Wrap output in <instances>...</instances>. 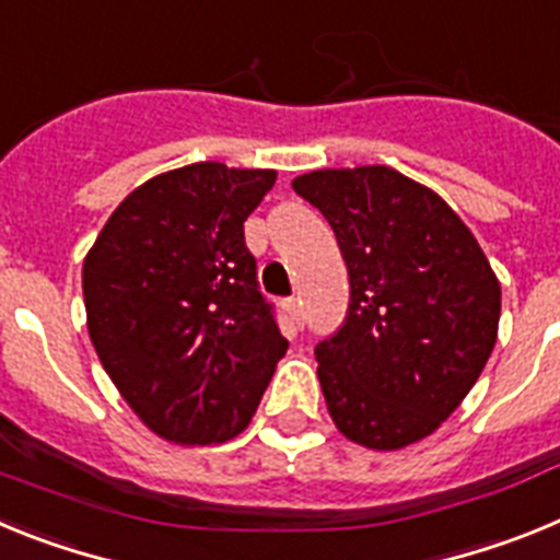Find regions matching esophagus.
Listing matches in <instances>:
<instances>
[{
  "label": "esophagus",
  "instance_id": "34e87169",
  "mask_svg": "<svg viewBox=\"0 0 560 560\" xmlns=\"http://www.w3.org/2000/svg\"><path fill=\"white\" fill-rule=\"evenodd\" d=\"M285 314L291 316V323H294L296 328H303V325H305L303 303H300V300H296V296H291V300H285Z\"/></svg>",
  "mask_w": 560,
  "mask_h": 560
}]
</instances>
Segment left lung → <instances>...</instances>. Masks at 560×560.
<instances>
[{"label": "left lung", "mask_w": 560, "mask_h": 560, "mask_svg": "<svg viewBox=\"0 0 560 560\" xmlns=\"http://www.w3.org/2000/svg\"><path fill=\"white\" fill-rule=\"evenodd\" d=\"M291 187L334 226L350 277L345 325L316 345L330 418L364 448L412 446L463 404L497 345V275L457 212L393 167H323Z\"/></svg>", "instance_id": "8db88e82"}]
</instances>
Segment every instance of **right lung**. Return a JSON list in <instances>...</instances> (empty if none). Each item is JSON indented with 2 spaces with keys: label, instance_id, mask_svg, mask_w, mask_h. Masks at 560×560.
<instances>
[{
  "label": "right lung",
  "instance_id": "add662e5",
  "mask_svg": "<svg viewBox=\"0 0 560 560\" xmlns=\"http://www.w3.org/2000/svg\"><path fill=\"white\" fill-rule=\"evenodd\" d=\"M275 171L196 162L128 192L83 257L89 339L153 434L226 443L289 350L257 291L244 221Z\"/></svg>",
  "mask_w": 560,
  "mask_h": 560
}]
</instances>
